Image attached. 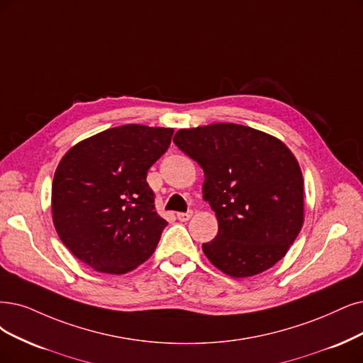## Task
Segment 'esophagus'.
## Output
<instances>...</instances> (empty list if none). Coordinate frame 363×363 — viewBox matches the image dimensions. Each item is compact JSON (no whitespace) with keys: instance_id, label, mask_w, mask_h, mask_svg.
<instances>
[{"instance_id":"34e87169","label":"esophagus","mask_w":363,"mask_h":363,"mask_svg":"<svg viewBox=\"0 0 363 363\" xmlns=\"http://www.w3.org/2000/svg\"><path fill=\"white\" fill-rule=\"evenodd\" d=\"M193 217V211L189 212H178V220L179 221H189Z\"/></svg>"}]
</instances>
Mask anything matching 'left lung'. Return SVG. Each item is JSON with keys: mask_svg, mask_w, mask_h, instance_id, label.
Instances as JSON below:
<instances>
[{"mask_svg": "<svg viewBox=\"0 0 363 363\" xmlns=\"http://www.w3.org/2000/svg\"><path fill=\"white\" fill-rule=\"evenodd\" d=\"M203 169V199L218 220L203 244L208 260L232 278L262 274L286 256L303 224V178L296 157L260 130L217 123L173 138Z\"/></svg>", "mask_w": 363, "mask_h": 363, "instance_id": "1", "label": "left lung"}]
</instances>
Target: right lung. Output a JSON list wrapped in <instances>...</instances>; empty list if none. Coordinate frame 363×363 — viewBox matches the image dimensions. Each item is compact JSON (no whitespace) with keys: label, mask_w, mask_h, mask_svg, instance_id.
Segmentation results:
<instances>
[{"label":"right lung","mask_w":363,"mask_h":363,"mask_svg":"<svg viewBox=\"0 0 363 363\" xmlns=\"http://www.w3.org/2000/svg\"><path fill=\"white\" fill-rule=\"evenodd\" d=\"M173 128L127 124L65 152L52 184V220L73 256L103 274L123 275L152 256L167 221L154 208L146 174Z\"/></svg>","instance_id":"obj_1"}]
</instances>
